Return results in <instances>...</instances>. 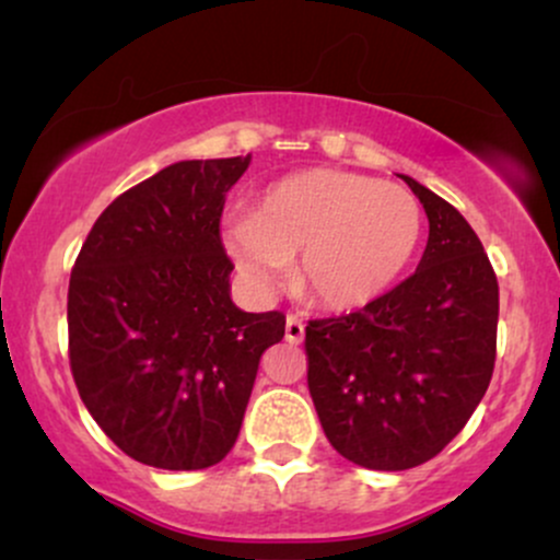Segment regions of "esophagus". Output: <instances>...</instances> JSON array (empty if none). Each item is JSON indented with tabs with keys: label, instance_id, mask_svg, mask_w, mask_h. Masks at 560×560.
I'll list each match as a JSON object with an SVG mask.
<instances>
[{
	"label": "esophagus",
	"instance_id": "obj_1",
	"mask_svg": "<svg viewBox=\"0 0 560 560\" xmlns=\"http://www.w3.org/2000/svg\"><path fill=\"white\" fill-rule=\"evenodd\" d=\"M284 337H287L289 345H300L302 339H305V324H302L298 316H287Z\"/></svg>",
	"mask_w": 560,
	"mask_h": 560
}]
</instances>
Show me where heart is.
Instances as JSON below:
<instances>
[{
  "instance_id": "heart-1",
  "label": "heart",
  "mask_w": 560,
  "mask_h": 560,
  "mask_svg": "<svg viewBox=\"0 0 560 560\" xmlns=\"http://www.w3.org/2000/svg\"><path fill=\"white\" fill-rule=\"evenodd\" d=\"M419 199L397 184L313 168L262 191L253 221L231 229L229 247L253 284L271 287L300 258L294 289L326 311L382 298L421 240Z\"/></svg>"
}]
</instances>
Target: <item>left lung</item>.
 I'll return each instance as SVG.
<instances>
[{
  "label": "left lung",
  "instance_id": "8db88e82",
  "mask_svg": "<svg viewBox=\"0 0 560 560\" xmlns=\"http://www.w3.org/2000/svg\"><path fill=\"white\" fill-rule=\"evenodd\" d=\"M429 218L413 276L355 313L307 320V389L352 464L405 471L466 427L494 369L498 276L453 205L402 176Z\"/></svg>",
  "mask_w": 560,
  "mask_h": 560
}]
</instances>
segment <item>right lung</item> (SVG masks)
<instances>
[{
    "label": "right lung",
    "mask_w": 560,
    "mask_h": 560,
    "mask_svg": "<svg viewBox=\"0 0 560 560\" xmlns=\"http://www.w3.org/2000/svg\"><path fill=\"white\" fill-rule=\"evenodd\" d=\"M247 158L182 160L115 197L68 287V355L92 419L139 464L197 471L240 436L284 313L231 302L226 191Z\"/></svg>",
    "instance_id": "1"
}]
</instances>
